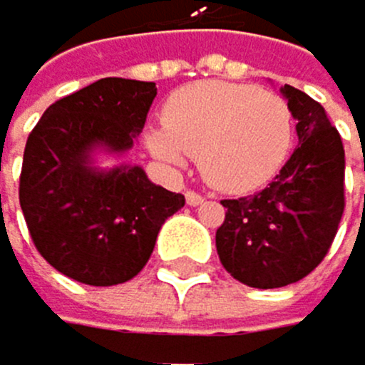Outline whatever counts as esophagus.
I'll return each mask as SVG.
<instances>
[{"instance_id": "34e87169", "label": "esophagus", "mask_w": 365, "mask_h": 365, "mask_svg": "<svg viewBox=\"0 0 365 365\" xmlns=\"http://www.w3.org/2000/svg\"><path fill=\"white\" fill-rule=\"evenodd\" d=\"M186 202L190 204V207H200V204H204V197L200 195V192H195V190H188L186 192Z\"/></svg>"}]
</instances>
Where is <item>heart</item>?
I'll return each instance as SVG.
<instances>
[{
	"mask_svg": "<svg viewBox=\"0 0 365 365\" xmlns=\"http://www.w3.org/2000/svg\"><path fill=\"white\" fill-rule=\"evenodd\" d=\"M165 165L197 156L202 177L222 192H247L284 168L293 147V115L279 95L252 83L197 81L170 95L163 125L145 133Z\"/></svg>",
	"mask_w": 365,
	"mask_h": 365,
	"instance_id": "1",
	"label": "heart"
}]
</instances>
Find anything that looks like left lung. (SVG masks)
<instances>
[{"instance_id": "obj_1", "label": "left lung", "mask_w": 365, "mask_h": 365, "mask_svg": "<svg viewBox=\"0 0 365 365\" xmlns=\"http://www.w3.org/2000/svg\"><path fill=\"white\" fill-rule=\"evenodd\" d=\"M297 122V150L274 181L252 197L222 200L215 247L225 270L252 289L295 284L325 259L343 215L345 152L316 99L284 83Z\"/></svg>"}]
</instances>
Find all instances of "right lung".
<instances>
[{"mask_svg":"<svg viewBox=\"0 0 365 365\" xmlns=\"http://www.w3.org/2000/svg\"><path fill=\"white\" fill-rule=\"evenodd\" d=\"M156 83L106 76L51 104L24 147L20 207L49 266L88 286L125 284L150 261L163 222L186 204L125 156Z\"/></svg>","mask_w":365,"mask_h":365,"instance_id":"right-lung-1","label":"right lung"}]
</instances>
